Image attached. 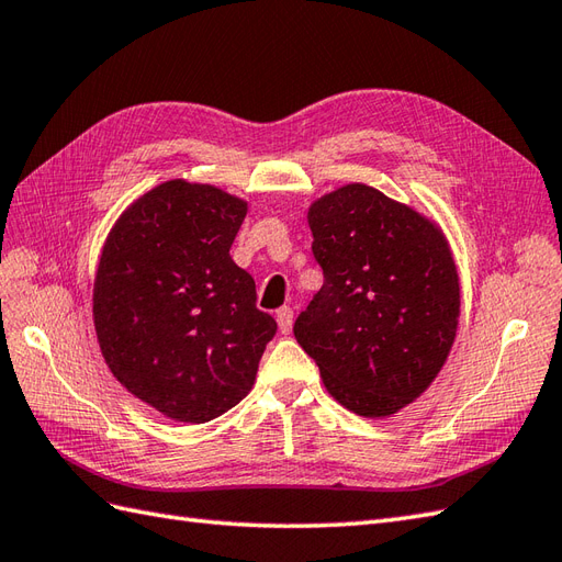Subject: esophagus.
Returning a JSON list of instances; mask_svg holds the SVG:
<instances>
[{"label":"esophagus","instance_id":"1","mask_svg":"<svg viewBox=\"0 0 562 562\" xmlns=\"http://www.w3.org/2000/svg\"><path fill=\"white\" fill-rule=\"evenodd\" d=\"M276 318H278L280 333H282V335H290V333H292V323H294V311H292L290 306H282V308L276 313Z\"/></svg>","mask_w":562,"mask_h":562}]
</instances>
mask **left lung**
Listing matches in <instances>:
<instances>
[{
  "label": "left lung",
  "mask_w": 562,
  "mask_h": 562,
  "mask_svg": "<svg viewBox=\"0 0 562 562\" xmlns=\"http://www.w3.org/2000/svg\"><path fill=\"white\" fill-rule=\"evenodd\" d=\"M325 282L294 323L325 390L363 418L427 392L458 333L460 280L439 223L363 182L308 206Z\"/></svg>",
  "instance_id": "obj_1"
}]
</instances>
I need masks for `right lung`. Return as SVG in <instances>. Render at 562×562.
Returning <instances> with one entry per match:
<instances>
[{
	"label": "right lung",
	"instance_id": "1",
	"mask_svg": "<svg viewBox=\"0 0 562 562\" xmlns=\"http://www.w3.org/2000/svg\"><path fill=\"white\" fill-rule=\"evenodd\" d=\"M249 206L221 187L166 180L109 229L92 290L104 361L127 392L201 425L251 392L278 323L233 256Z\"/></svg>",
	"mask_w": 562,
	"mask_h": 562
}]
</instances>
